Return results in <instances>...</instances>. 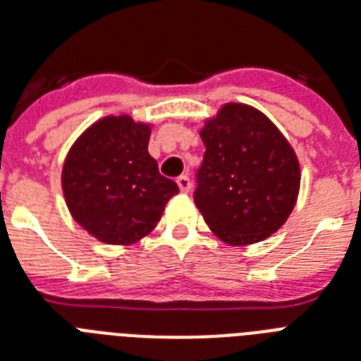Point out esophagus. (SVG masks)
I'll list each match as a JSON object with an SVG mask.
<instances>
[{
    "label": "esophagus",
    "mask_w": 361,
    "mask_h": 361,
    "mask_svg": "<svg viewBox=\"0 0 361 361\" xmlns=\"http://www.w3.org/2000/svg\"><path fill=\"white\" fill-rule=\"evenodd\" d=\"M177 184H178V190L183 193H188L190 190H192V183H190V177L188 175H180V177L177 178Z\"/></svg>",
    "instance_id": "1"
}]
</instances>
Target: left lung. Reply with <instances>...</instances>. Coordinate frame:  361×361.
I'll list each match as a JSON object with an SVG mask.
<instances>
[{
    "instance_id": "obj_1",
    "label": "left lung",
    "mask_w": 361,
    "mask_h": 361,
    "mask_svg": "<svg viewBox=\"0 0 361 361\" xmlns=\"http://www.w3.org/2000/svg\"><path fill=\"white\" fill-rule=\"evenodd\" d=\"M207 147L195 204L228 245L269 238L293 210L300 186L297 154L276 125L243 103H227L201 129Z\"/></svg>"
}]
</instances>
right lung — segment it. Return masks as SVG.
<instances>
[{
  "mask_svg": "<svg viewBox=\"0 0 361 361\" xmlns=\"http://www.w3.org/2000/svg\"><path fill=\"white\" fill-rule=\"evenodd\" d=\"M149 136V123L106 116L80 134L64 160L68 210L103 243L130 245L147 236L178 193L177 184L159 173Z\"/></svg>",
  "mask_w": 361,
  "mask_h": 361,
  "instance_id": "right-lung-1",
  "label": "right lung"
}]
</instances>
